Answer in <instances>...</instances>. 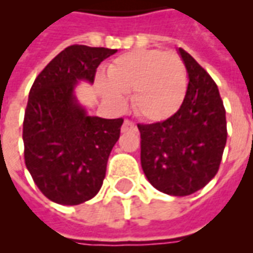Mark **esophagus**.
Instances as JSON below:
<instances>
[{
    "label": "esophagus",
    "instance_id": "obj_1",
    "mask_svg": "<svg viewBox=\"0 0 253 253\" xmlns=\"http://www.w3.org/2000/svg\"><path fill=\"white\" fill-rule=\"evenodd\" d=\"M138 127L135 123H132L131 121H125L122 126V132H130V131H136Z\"/></svg>",
    "mask_w": 253,
    "mask_h": 253
}]
</instances>
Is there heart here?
Returning <instances> with one entry per match:
<instances>
[{"label":"heart","mask_w":253,"mask_h":253,"mask_svg":"<svg viewBox=\"0 0 253 253\" xmlns=\"http://www.w3.org/2000/svg\"><path fill=\"white\" fill-rule=\"evenodd\" d=\"M97 89L115 107L126 103L125 94L132 93V106L151 122L166 121L184 102L188 75L184 61L174 52L138 49L123 53L107 68V77L97 76Z\"/></svg>","instance_id":"heart-1"}]
</instances>
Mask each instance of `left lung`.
Returning <instances> with one entry per match:
<instances>
[{"label": "left lung", "instance_id": "obj_1", "mask_svg": "<svg viewBox=\"0 0 253 253\" xmlns=\"http://www.w3.org/2000/svg\"><path fill=\"white\" fill-rule=\"evenodd\" d=\"M177 52L189 79L184 102L170 118L138 125V128L140 163L147 180L162 193L184 197L204 188L216 174L227 127L214 80L185 49Z\"/></svg>", "mask_w": 253, "mask_h": 253}]
</instances>
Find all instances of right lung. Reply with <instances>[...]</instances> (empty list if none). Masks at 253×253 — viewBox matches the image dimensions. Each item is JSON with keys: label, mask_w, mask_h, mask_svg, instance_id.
<instances>
[{"label": "right lung", "mask_w": 253, "mask_h": 253, "mask_svg": "<svg viewBox=\"0 0 253 253\" xmlns=\"http://www.w3.org/2000/svg\"><path fill=\"white\" fill-rule=\"evenodd\" d=\"M117 49L69 45L35 79L23 121L25 163L43 194L59 205H80L99 192L123 119L87 113L76 97L80 83Z\"/></svg>", "instance_id": "add662e5"}]
</instances>
